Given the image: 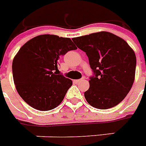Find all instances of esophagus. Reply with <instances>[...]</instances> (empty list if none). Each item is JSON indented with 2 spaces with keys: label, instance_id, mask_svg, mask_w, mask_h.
Masks as SVG:
<instances>
[{
  "label": "esophagus",
  "instance_id": "1",
  "mask_svg": "<svg viewBox=\"0 0 146 146\" xmlns=\"http://www.w3.org/2000/svg\"><path fill=\"white\" fill-rule=\"evenodd\" d=\"M82 81H84L83 79H79V80H73V82H74L75 84H80V83Z\"/></svg>",
  "mask_w": 146,
  "mask_h": 146
}]
</instances>
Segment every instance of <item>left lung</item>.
Segmentation results:
<instances>
[{"instance_id": "obj_1", "label": "left lung", "mask_w": 146, "mask_h": 146, "mask_svg": "<svg viewBox=\"0 0 146 146\" xmlns=\"http://www.w3.org/2000/svg\"><path fill=\"white\" fill-rule=\"evenodd\" d=\"M86 52L94 74L84 97L91 106L108 109L126 97L135 80L136 56L121 38L100 32L72 38Z\"/></svg>"}]
</instances>
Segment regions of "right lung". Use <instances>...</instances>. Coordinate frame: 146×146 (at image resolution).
<instances>
[{
  "mask_svg": "<svg viewBox=\"0 0 146 146\" xmlns=\"http://www.w3.org/2000/svg\"><path fill=\"white\" fill-rule=\"evenodd\" d=\"M76 47L70 38L42 35L27 42L12 62L17 91L28 104L49 111L61 103L73 82L57 73L59 57Z\"/></svg>",
  "mask_w": 146,
  "mask_h": 146,
  "instance_id": "right-lung-1",
  "label": "right lung"
}]
</instances>
